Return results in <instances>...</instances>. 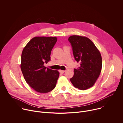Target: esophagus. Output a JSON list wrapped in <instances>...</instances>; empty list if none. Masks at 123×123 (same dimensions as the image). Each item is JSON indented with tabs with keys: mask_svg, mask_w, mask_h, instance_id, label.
Here are the masks:
<instances>
[{
	"mask_svg": "<svg viewBox=\"0 0 123 123\" xmlns=\"http://www.w3.org/2000/svg\"><path fill=\"white\" fill-rule=\"evenodd\" d=\"M59 72L61 74H64L65 72V71H63V70H59Z\"/></svg>",
	"mask_w": 123,
	"mask_h": 123,
	"instance_id": "esophagus-1",
	"label": "esophagus"
}]
</instances>
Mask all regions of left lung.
Returning a JSON list of instances; mask_svg holds the SVG:
<instances>
[{"label":"left lung","mask_w":123,"mask_h":123,"mask_svg":"<svg viewBox=\"0 0 123 123\" xmlns=\"http://www.w3.org/2000/svg\"><path fill=\"white\" fill-rule=\"evenodd\" d=\"M68 40L71 43L75 60L80 66L74 69L70 79L74 86L80 90L92 87L99 77L102 69L100 52L91 40L85 37L72 36Z\"/></svg>","instance_id":"left-lung-1"}]
</instances>
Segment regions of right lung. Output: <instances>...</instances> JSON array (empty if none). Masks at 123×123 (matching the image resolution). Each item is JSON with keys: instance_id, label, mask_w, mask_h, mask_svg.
<instances>
[{"instance_id": "add662e5", "label": "right lung", "mask_w": 123, "mask_h": 123, "mask_svg": "<svg viewBox=\"0 0 123 123\" xmlns=\"http://www.w3.org/2000/svg\"><path fill=\"white\" fill-rule=\"evenodd\" d=\"M57 40L56 37H34L22 52L20 68L23 76L27 83L37 92H49L56 86L59 72L46 68L44 64L50 61L51 51Z\"/></svg>"}]
</instances>
